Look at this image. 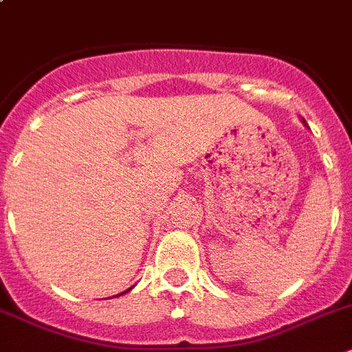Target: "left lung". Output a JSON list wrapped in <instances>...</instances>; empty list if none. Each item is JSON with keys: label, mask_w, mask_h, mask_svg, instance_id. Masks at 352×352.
Wrapping results in <instances>:
<instances>
[{"label": "left lung", "mask_w": 352, "mask_h": 352, "mask_svg": "<svg viewBox=\"0 0 352 352\" xmlns=\"http://www.w3.org/2000/svg\"><path fill=\"white\" fill-rule=\"evenodd\" d=\"M304 123H305V121H304Z\"/></svg>", "instance_id": "1"}]
</instances>
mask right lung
<instances>
[{"instance_id":"add662e5","label":"right lung","mask_w":352,"mask_h":352,"mask_svg":"<svg viewBox=\"0 0 352 352\" xmlns=\"http://www.w3.org/2000/svg\"><path fill=\"white\" fill-rule=\"evenodd\" d=\"M131 290V288H128V290L126 292H130ZM126 292H123V294H126ZM123 294H120V295H123ZM116 297H118V295H116Z\"/></svg>"}]
</instances>
